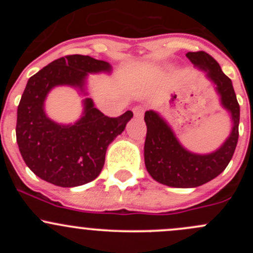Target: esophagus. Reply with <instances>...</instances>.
Listing matches in <instances>:
<instances>
[{
	"mask_svg": "<svg viewBox=\"0 0 253 253\" xmlns=\"http://www.w3.org/2000/svg\"><path fill=\"white\" fill-rule=\"evenodd\" d=\"M133 114L136 117H142L143 114H144V108L141 105L136 106V108H133Z\"/></svg>",
	"mask_w": 253,
	"mask_h": 253,
	"instance_id": "esophagus-1",
	"label": "esophagus"
}]
</instances>
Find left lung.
<instances>
[{
    "instance_id": "1",
    "label": "left lung",
    "mask_w": 253,
    "mask_h": 253,
    "mask_svg": "<svg viewBox=\"0 0 253 253\" xmlns=\"http://www.w3.org/2000/svg\"><path fill=\"white\" fill-rule=\"evenodd\" d=\"M186 56L193 65L206 71L207 77L216 85L221 105L231 115L233 129L215 152L195 154L181 145L169 125L158 112L145 111V168L155 181L177 188L198 187L221 174L230 163L239 139L240 105L231 79L224 75L219 63L205 51L187 52Z\"/></svg>"
}]
</instances>
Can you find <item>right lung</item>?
<instances>
[{"instance_id": "1", "label": "right lung", "mask_w": 253, "mask_h": 253, "mask_svg": "<svg viewBox=\"0 0 253 253\" xmlns=\"http://www.w3.org/2000/svg\"><path fill=\"white\" fill-rule=\"evenodd\" d=\"M110 71V63L105 61L68 55L29 78L18 105L16 136L23 160L42 180L60 187H76L101 172L109 144L124 132L133 112L105 116L86 98L83 116L66 126L48 119L44 101L55 86L71 85L84 91L88 73Z\"/></svg>"}]
</instances>
